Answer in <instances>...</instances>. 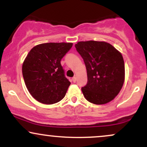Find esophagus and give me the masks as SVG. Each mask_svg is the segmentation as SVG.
I'll return each instance as SVG.
<instances>
[{"instance_id":"esophagus-1","label":"esophagus","mask_w":147,"mask_h":147,"mask_svg":"<svg viewBox=\"0 0 147 147\" xmlns=\"http://www.w3.org/2000/svg\"><path fill=\"white\" fill-rule=\"evenodd\" d=\"M76 79H77L76 77H72V81L74 82V83H75V82H76Z\"/></svg>"}]
</instances>
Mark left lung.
Returning a JSON list of instances; mask_svg holds the SVG:
<instances>
[{
	"label": "left lung",
	"instance_id": "obj_1",
	"mask_svg": "<svg viewBox=\"0 0 147 147\" xmlns=\"http://www.w3.org/2000/svg\"><path fill=\"white\" fill-rule=\"evenodd\" d=\"M75 48L83 58L87 70V84L82 88L85 98L99 105L112 101L124 82L122 54L104 41H79Z\"/></svg>",
	"mask_w": 147,
	"mask_h": 147
}]
</instances>
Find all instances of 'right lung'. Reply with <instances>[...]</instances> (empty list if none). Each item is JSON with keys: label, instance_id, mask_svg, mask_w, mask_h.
Segmentation results:
<instances>
[{"label": "right lung", "instance_id": "right-lung-1", "mask_svg": "<svg viewBox=\"0 0 147 147\" xmlns=\"http://www.w3.org/2000/svg\"><path fill=\"white\" fill-rule=\"evenodd\" d=\"M72 46V43H42L28 54L22 72L27 88L38 102L52 104L65 97L70 82L64 75L61 60Z\"/></svg>", "mask_w": 147, "mask_h": 147}]
</instances>
